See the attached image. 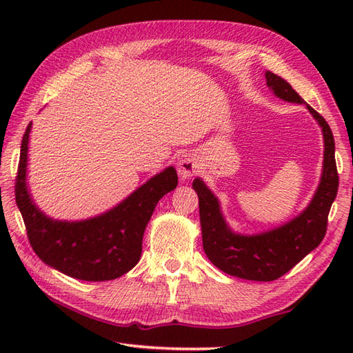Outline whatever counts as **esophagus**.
<instances>
[{"label": "esophagus", "instance_id": "34e87169", "mask_svg": "<svg viewBox=\"0 0 353 353\" xmlns=\"http://www.w3.org/2000/svg\"><path fill=\"white\" fill-rule=\"evenodd\" d=\"M200 170V161L196 153H185L177 161V172L182 181L196 176Z\"/></svg>", "mask_w": 353, "mask_h": 353}]
</instances>
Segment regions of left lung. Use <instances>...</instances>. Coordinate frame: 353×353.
Masks as SVG:
<instances>
[{
  "label": "left lung",
  "instance_id": "1",
  "mask_svg": "<svg viewBox=\"0 0 353 353\" xmlns=\"http://www.w3.org/2000/svg\"><path fill=\"white\" fill-rule=\"evenodd\" d=\"M267 86L277 99L305 104L323 133V170L316 192L303 211L294 219L259 234H239L229 226L219 197L203 179L196 177L192 190L199 196L203 250L221 272L241 279L270 282L283 276L323 241L327 215L339 191L335 165V142L325 118L291 88L288 81L267 71Z\"/></svg>",
  "mask_w": 353,
  "mask_h": 353
}]
</instances>
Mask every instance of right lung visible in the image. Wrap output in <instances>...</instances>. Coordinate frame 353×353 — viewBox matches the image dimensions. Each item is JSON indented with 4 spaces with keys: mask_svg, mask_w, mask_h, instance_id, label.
<instances>
[{
    "mask_svg": "<svg viewBox=\"0 0 353 353\" xmlns=\"http://www.w3.org/2000/svg\"><path fill=\"white\" fill-rule=\"evenodd\" d=\"M30 132L32 123L22 138L14 194L34 253L48 267L80 281H112L130 272L141 259L142 236L157 201L177 186L174 167L150 177L106 212L56 220L41 211L28 188Z\"/></svg>",
    "mask_w": 353,
    "mask_h": 353,
    "instance_id": "1",
    "label": "right lung"
}]
</instances>
